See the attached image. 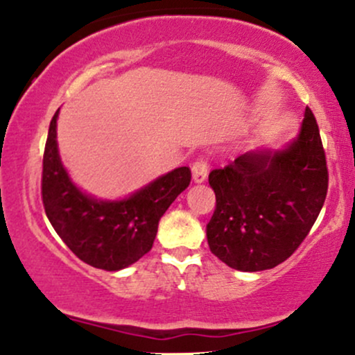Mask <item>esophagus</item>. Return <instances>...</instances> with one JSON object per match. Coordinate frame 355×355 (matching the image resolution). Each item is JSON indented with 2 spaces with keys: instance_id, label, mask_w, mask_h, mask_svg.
<instances>
[{
  "instance_id": "esophagus-1",
  "label": "esophagus",
  "mask_w": 355,
  "mask_h": 355,
  "mask_svg": "<svg viewBox=\"0 0 355 355\" xmlns=\"http://www.w3.org/2000/svg\"><path fill=\"white\" fill-rule=\"evenodd\" d=\"M207 175H209V166H207V162L203 158H198L195 162L193 166H191V177H193L195 183L205 182Z\"/></svg>"
}]
</instances>
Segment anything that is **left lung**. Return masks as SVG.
Instances as JSON below:
<instances>
[{"instance_id": "8db88e82", "label": "left lung", "mask_w": 355, "mask_h": 355, "mask_svg": "<svg viewBox=\"0 0 355 355\" xmlns=\"http://www.w3.org/2000/svg\"><path fill=\"white\" fill-rule=\"evenodd\" d=\"M211 254L242 272L274 268L311 232L325 202L327 164L315 116L305 108L299 135L284 148H259L211 170Z\"/></svg>"}]
</instances>
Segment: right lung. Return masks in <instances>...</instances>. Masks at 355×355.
<instances>
[{"label":"right lung","mask_w":355,"mask_h":355,"mask_svg":"<svg viewBox=\"0 0 355 355\" xmlns=\"http://www.w3.org/2000/svg\"><path fill=\"white\" fill-rule=\"evenodd\" d=\"M56 110L43 155L42 195L46 217L68 248L88 266L115 272L140 260L157 237L158 222L190 185L189 166L155 178L130 197L101 200L76 187L60 158Z\"/></svg>","instance_id":"right-lung-1"}]
</instances>
